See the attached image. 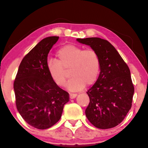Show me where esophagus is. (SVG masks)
<instances>
[{
	"label": "esophagus",
	"instance_id": "esophagus-1",
	"mask_svg": "<svg viewBox=\"0 0 148 148\" xmlns=\"http://www.w3.org/2000/svg\"><path fill=\"white\" fill-rule=\"evenodd\" d=\"M77 96L76 94H70V99H74Z\"/></svg>",
	"mask_w": 148,
	"mask_h": 148
}]
</instances>
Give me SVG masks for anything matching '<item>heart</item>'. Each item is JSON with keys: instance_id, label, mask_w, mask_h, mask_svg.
Returning a JSON list of instances; mask_svg holds the SVG:
<instances>
[{"instance_id": "heart-1", "label": "heart", "mask_w": 148, "mask_h": 148, "mask_svg": "<svg viewBox=\"0 0 148 148\" xmlns=\"http://www.w3.org/2000/svg\"><path fill=\"white\" fill-rule=\"evenodd\" d=\"M56 56L58 61L49 60L46 66L50 78L59 86L64 85L66 80L64 69L70 68L72 78L67 83L66 88L71 92L80 91L86 84H93L98 79L100 60L94 50H83L79 46L68 45L60 48Z\"/></svg>"}]
</instances>
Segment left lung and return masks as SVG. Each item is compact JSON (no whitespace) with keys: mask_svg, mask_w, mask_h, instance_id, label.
Masks as SVG:
<instances>
[{"mask_svg":"<svg viewBox=\"0 0 148 148\" xmlns=\"http://www.w3.org/2000/svg\"><path fill=\"white\" fill-rule=\"evenodd\" d=\"M98 53L100 72L87 92L90 103L85 114L100 129H109L122 122L132 107L134 88L130 71L116 48L108 41L92 37L77 38Z\"/></svg>","mask_w":148,"mask_h":148,"instance_id":"obj_1","label":"left lung"}]
</instances>
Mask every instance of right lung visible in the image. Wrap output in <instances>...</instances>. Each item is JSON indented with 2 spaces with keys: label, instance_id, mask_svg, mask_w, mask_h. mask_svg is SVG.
Segmentation results:
<instances>
[{
  "label": "right lung",
  "instance_id": "obj_1",
  "mask_svg": "<svg viewBox=\"0 0 148 148\" xmlns=\"http://www.w3.org/2000/svg\"><path fill=\"white\" fill-rule=\"evenodd\" d=\"M58 36L42 40L22 60L14 82L18 111L28 124L45 130L60 120L69 94L56 84L47 70V57Z\"/></svg>",
  "mask_w": 148,
  "mask_h": 148
}]
</instances>
